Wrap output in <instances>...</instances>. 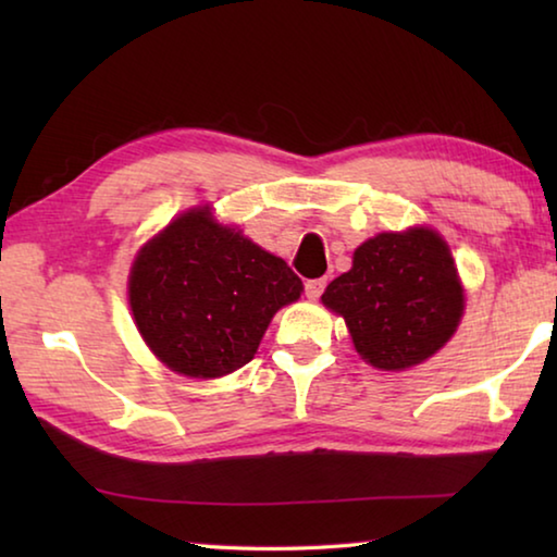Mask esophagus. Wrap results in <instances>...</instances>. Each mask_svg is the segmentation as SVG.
Masks as SVG:
<instances>
[{"label": "esophagus", "instance_id": "34e87169", "mask_svg": "<svg viewBox=\"0 0 557 557\" xmlns=\"http://www.w3.org/2000/svg\"><path fill=\"white\" fill-rule=\"evenodd\" d=\"M324 287H326V280H324V277L307 280V282H305V295H307L309 299H317V297H322Z\"/></svg>", "mask_w": 557, "mask_h": 557}]
</instances>
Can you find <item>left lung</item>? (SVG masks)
Segmentation results:
<instances>
[{
    "instance_id": "left-lung-1",
    "label": "left lung",
    "mask_w": 557,
    "mask_h": 557,
    "mask_svg": "<svg viewBox=\"0 0 557 557\" xmlns=\"http://www.w3.org/2000/svg\"><path fill=\"white\" fill-rule=\"evenodd\" d=\"M322 301L346 319L356 351L383 371L430 358L455 334L465 309L455 260L430 228L366 240Z\"/></svg>"
}]
</instances>
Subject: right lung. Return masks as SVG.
<instances>
[{"label": "right lung", "mask_w": 557, "mask_h": 557, "mask_svg": "<svg viewBox=\"0 0 557 557\" xmlns=\"http://www.w3.org/2000/svg\"><path fill=\"white\" fill-rule=\"evenodd\" d=\"M301 280L209 209L178 215L132 265L129 307L139 334L169 369L219 379L256 356L280 307Z\"/></svg>", "instance_id": "1"}]
</instances>
